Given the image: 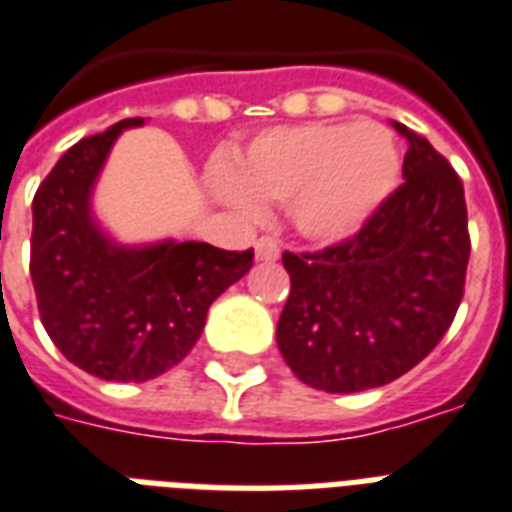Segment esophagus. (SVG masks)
Returning a JSON list of instances; mask_svg holds the SVG:
<instances>
[{
  "mask_svg": "<svg viewBox=\"0 0 512 512\" xmlns=\"http://www.w3.org/2000/svg\"><path fill=\"white\" fill-rule=\"evenodd\" d=\"M255 257L257 260H276V257H279V244H276L271 236L257 239L255 241Z\"/></svg>",
  "mask_w": 512,
  "mask_h": 512,
  "instance_id": "obj_1",
  "label": "esophagus"
}]
</instances>
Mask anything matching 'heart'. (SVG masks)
<instances>
[{
    "mask_svg": "<svg viewBox=\"0 0 512 512\" xmlns=\"http://www.w3.org/2000/svg\"><path fill=\"white\" fill-rule=\"evenodd\" d=\"M401 170V148L382 124H281L247 140L233 167L212 172L209 188L244 220L263 217V201L287 204L300 239L337 247L388 207Z\"/></svg>",
    "mask_w": 512,
    "mask_h": 512,
    "instance_id": "heart-1",
    "label": "heart"
}]
</instances>
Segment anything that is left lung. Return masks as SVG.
Here are the masks:
<instances>
[{
	"label": "left lung",
	"mask_w": 512,
	"mask_h": 512,
	"mask_svg": "<svg viewBox=\"0 0 512 512\" xmlns=\"http://www.w3.org/2000/svg\"><path fill=\"white\" fill-rule=\"evenodd\" d=\"M409 143L406 183L356 239L284 252L287 305L276 342L297 380L358 393L398 380L436 348L465 292L468 207L452 164L393 122Z\"/></svg>",
	"instance_id": "8db88e82"
}]
</instances>
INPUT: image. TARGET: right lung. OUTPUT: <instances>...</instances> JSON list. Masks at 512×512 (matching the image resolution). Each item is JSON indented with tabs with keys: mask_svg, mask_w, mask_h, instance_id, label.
<instances>
[{
	"mask_svg": "<svg viewBox=\"0 0 512 512\" xmlns=\"http://www.w3.org/2000/svg\"><path fill=\"white\" fill-rule=\"evenodd\" d=\"M143 119H122L79 140L34 196L31 281L50 340L84 372L146 382L183 361L209 305L252 268V249L164 239L127 247L92 215V191L116 138Z\"/></svg>",
	"mask_w": 512,
	"mask_h": 512,
	"instance_id": "right-lung-1",
	"label": "right lung"
}]
</instances>
